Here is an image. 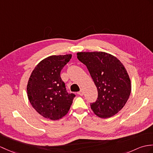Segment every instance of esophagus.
Segmentation results:
<instances>
[{"mask_svg":"<svg viewBox=\"0 0 153 153\" xmlns=\"http://www.w3.org/2000/svg\"><path fill=\"white\" fill-rule=\"evenodd\" d=\"M77 94H79V95H80V96H83V89H81L80 91L78 92Z\"/></svg>","mask_w":153,"mask_h":153,"instance_id":"esophagus-1","label":"esophagus"}]
</instances>
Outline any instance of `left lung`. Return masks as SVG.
Instances as JSON below:
<instances>
[{"label": "left lung", "instance_id": "obj_1", "mask_svg": "<svg viewBox=\"0 0 153 153\" xmlns=\"http://www.w3.org/2000/svg\"><path fill=\"white\" fill-rule=\"evenodd\" d=\"M77 55L86 65L98 90L97 101L91 103L92 110L100 118L117 114L131 93L130 77L123 64L105 52H79Z\"/></svg>", "mask_w": 153, "mask_h": 153}]
</instances>
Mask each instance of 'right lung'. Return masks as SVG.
Here are the masks:
<instances>
[{
	"instance_id": "obj_1",
	"label": "right lung",
	"mask_w": 153,
	"mask_h": 153,
	"mask_svg": "<svg viewBox=\"0 0 153 153\" xmlns=\"http://www.w3.org/2000/svg\"><path fill=\"white\" fill-rule=\"evenodd\" d=\"M72 55H52L42 60L32 72L27 94L32 106L45 118L58 120L67 114L76 95L69 94L60 71Z\"/></svg>"
}]
</instances>
